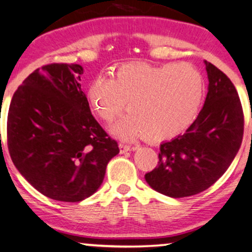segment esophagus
I'll return each mask as SVG.
<instances>
[{"label":"esophagus","mask_w":252,"mask_h":252,"mask_svg":"<svg viewBox=\"0 0 252 252\" xmlns=\"http://www.w3.org/2000/svg\"><path fill=\"white\" fill-rule=\"evenodd\" d=\"M130 149H131V147H130V146H126V144H123V143L120 144V153H121V154H126V153L130 152Z\"/></svg>","instance_id":"esophagus-1"}]
</instances>
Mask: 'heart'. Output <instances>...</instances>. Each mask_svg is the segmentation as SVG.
<instances>
[{"label":"heart","instance_id":"b5f03b06","mask_svg":"<svg viewBox=\"0 0 252 252\" xmlns=\"http://www.w3.org/2000/svg\"><path fill=\"white\" fill-rule=\"evenodd\" d=\"M205 91V78L192 63H126L118 66L112 78H94L86 97L92 110L105 122L120 116L128 102L129 114L110 126L116 137L163 141L193 123Z\"/></svg>","mask_w":252,"mask_h":252}]
</instances>
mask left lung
I'll list each match as a JSON object with an SVG mask.
<instances>
[{"label":"left lung","instance_id":"8db88e82","mask_svg":"<svg viewBox=\"0 0 252 252\" xmlns=\"http://www.w3.org/2000/svg\"><path fill=\"white\" fill-rule=\"evenodd\" d=\"M209 88L198 117L184 135L163 142L147 184L170 198L207 189L226 172L241 148L244 117L237 90L226 74L205 62Z\"/></svg>","mask_w":252,"mask_h":252}]
</instances>
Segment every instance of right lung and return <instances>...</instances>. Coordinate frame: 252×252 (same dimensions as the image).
<instances>
[{
	"mask_svg": "<svg viewBox=\"0 0 252 252\" xmlns=\"http://www.w3.org/2000/svg\"><path fill=\"white\" fill-rule=\"evenodd\" d=\"M78 63H51L24 80L11 99L7 135L24 178L53 200L77 202L97 192L120 153L92 116Z\"/></svg>",
	"mask_w": 252,
	"mask_h": 252,
	"instance_id": "1",
	"label": "right lung"
}]
</instances>
